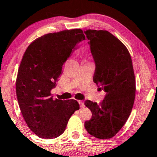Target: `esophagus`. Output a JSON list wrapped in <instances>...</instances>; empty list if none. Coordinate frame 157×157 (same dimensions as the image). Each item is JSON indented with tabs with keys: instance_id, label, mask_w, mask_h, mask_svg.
Returning a JSON list of instances; mask_svg holds the SVG:
<instances>
[{
	"instance_id": "esophagus-1",
	"label": "esophagus",
	"mask_w": 157,
	"mask_h": 157,
	"mask_svg": "<svg viewBox=\"0 0 157 157\" xmlns=\"http://www.w3.org/2000/svg\"><path fill=\"white\" fill-rule=\"evenodd\" d=\"M78 103H79V104H80V106H81V108H82V107L84 106V102H83V101H81V100L78 101Z\"/></svg>"
}]
</instances>
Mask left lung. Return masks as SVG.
Wrapping results in <instances>:
<instances>
[{"label":"left lung","instance_id":"1","mask_svg":"<svg viewBox=\"0 0 157 157\" xmlns=\"http://www.w3.org/2000/svg\"><path fill=\"white\" fill-rule=\"evenodd\" d=\"M84 33L96 63L93 81L106 92L100 104L85 101L92 117L84 126L96 138L110 139L123 127L134 106L136 81L132 58L125 45L110 32L89 29Z\"/></svg>","mask_w":157,"mask_h":157}]
</instances>
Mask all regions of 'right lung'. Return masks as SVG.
<instances>
[{"mask_svg":"<svg viewBox=\"0 0 157 157\" xmlns=\"http://www.w3.org/2000/svg\"><path fill=\"white\" fill-rule=\"evenodd\" d=\"M83 40L85 36L80 29L48 33L33 40L23 54L17 75L16 96L27 126L40 138L61 135L70 117L80 109L74 99H53L51 91L63 63Z\"/></svg>","mask_w":157,"mask_h":157,"instance_id":"obj_1","label":"right lung"}]
</instances>
